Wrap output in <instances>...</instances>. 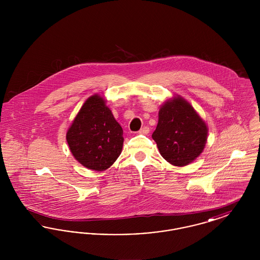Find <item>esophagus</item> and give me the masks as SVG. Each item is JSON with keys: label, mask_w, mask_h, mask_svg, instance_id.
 <instances>
[{"label": "esophagus", "mask_w": 260, "mask_h": 260, "mask_svg": "<svg viewBox=\"0 0 260 260\" xmlns=\"http://www.w3.org/2000/svg\"><path fill=\"white\" fill-rule=\"evenodd\" d=\"M138 133H139L140 135H147L149 133L148 126H143V127H141Z\"/></svg>", "instance_id": "obj_1"}]
</instances>
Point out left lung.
Here are the masks:
<instances>
[{
  "mask_svg": "<svg viewBox=\"0 0 260 260\" xmlns=\"http://www.w3.org/2000/svg\"><path fill=\"white\" fill-rule=\"evenodd\" d=\"M208 127L193 107L181 98L166 102L159 111V122L152 137L164 159L182 167L203 152Z\"/></svg>",
  "mask_w": 260,
  "mask_h": 260,
  "instance_id": "8db88e82",
  "label": "left lung"
}]
</instances>
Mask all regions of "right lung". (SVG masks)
I'll list each match as a JSON object with an SVG mask.
<instances>
[{
  "label": "right lung",
  "instance_id": "right-lung-1",
  "mask_svg": "<svg viewBox=\"0 0 260 260\" xmlns=\"http://www.w3.org/2000/svg\"><path fill=\"white\" fill-rule=\"evenodd\" d=\"M66 139L76 160L89 170L108 169L120 156L123 128L105 100L95 94L82 106L67 132Z\"/></svg>",
  "mask_w": 260,
  "mask_h": 260
}]
</instances>
